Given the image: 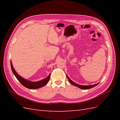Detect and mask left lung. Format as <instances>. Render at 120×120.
Wrapping results in <instances>:
<instances>
[{"label":"left lung","mask_w":120,"mask_h":120,"mask_svg":"<svg viewBox=\"0 0 120 120\" xmlns=\"http://www.w3.org/2000/svg\"><path fill=\"white\" fill-rule=\"evenodd\" d=\"M67 77L68 79L69 82H70L71 83V85H74L75 86H77L78 87V88H80L81 89H83V90H87V89H91L92 88H94V87H95V86H97L98 84H99V83H97V84H95V85H90V86H82V85H79V84H77V83H75V82H74L73 81H72L71 79L69 78V77H68V76L67 75Z\"/></svg>","instance_id":"1"}]
</instances>
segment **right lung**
I'll return each mask as SVG.
<instances>
[{
  "label": "right lung",
  "instance_id": "right-lung-1",
  "mask_svg": "<svg viewBox=\"0 0 120 120\" xmlns=\"http://www.w3.org/2000/svg\"><path fill=\"white\" fill-rule=\"evenodd\" d=\"M10 64H11V68L12 71L14 75L15 76V77L20 82L21 84L23 85L24 86L26 87V88L30 89H36L41 88V87L45 86L47 84V83L48 82L49 79H50V74L48 75V77L40 81L31 82L30 81L26 80V79H24V78L21 77V76H20L19 75L17 74V73L16 72V71H15V70H14L11 61H10Z\"/></svg>",
  "mask_w": 120,
  "mask_h": 120
}]
</instances>
